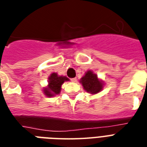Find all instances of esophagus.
Wrapping results in <instances>:
<instances>
[{"instance_id":"obj_1","label":"esophagus","mask_w":147,"mask_h":147,"mask_svg":"<svg viewBox=\"0 0 147 147\" xmlns=\"http://www.w3.org/2000/svg\"><path fill=\"white\" fill-rule=\"evenodd\" d=\"M71 81L77 82V78H76V77H75V78H72V79H71Z\"/></svg>"}]
</instances>
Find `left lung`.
<instances>
[{"instance_id":"obj_1","label":"left lung","mask_w":147,"mask_h":147,"mask_svg":"<svg viewBox=\"0 0 147 147\" xmlns=\"http://www.w3.org/2000/svg\"><path fill=\"white\" fill-rule=\"evenodd\" d=\"M80 82L84 86V89L91 94H96L100 92L103 87V82L99 80L97 75L94 74L91 70L86 72Z\"/></svg>"}]
</instances>
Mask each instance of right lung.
I'll use <instances>...</instances> for the list:
<instances>
[{
    "label": "right lung",
    "mask_w": 147,
    "mask_h": 147,
    "mask_svg": "<svg viewBox=\"0 0 147 147\" xmlns=\"http://www.w3.org/2000/svg\"><path fill=\"white\" fill-rule=\"evenodd\" d=\"M68 80L69 79L65 76H58L57 73L51 74L48 78V85L43 90L44 94L48 97L57 95L61 93L62 84Z\"/></svg>",
    "instance_id": "1"
}]
</instances>
